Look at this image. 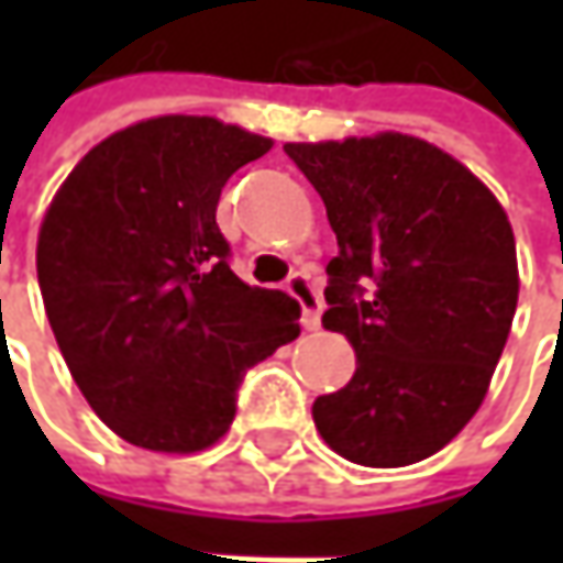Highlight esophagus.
I'll return each mask as SVG.
<instances>
[{"instance_id":"34e87169","label":"esophagus","mask_w":563,"mask_h":563,"mask_svg":"<svg viewBox=\"0 0 563 563\" xmlns=\"http://www.w3.org/2000/svg\"><path fill=\"white\" fill-rule=\"evenodd\" d=\"M285 291L291 294L294 300H297V307H300V322H303V329H319V319H322V297L316 291V285L307 278V275H291L288 278V285H285Z\"/></svg>"}]
</instances>
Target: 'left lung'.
<instances>
[{
	"instance_id": "1",
	"label": "left lung",
	"mask_w": 563,
	"mask_h": 563,
	"mask_svg": "<svg viewBox=\"0 0 563 563\" xmlns=\"http://www.w3.org/2000/svg\"><path fill=\"white\" fill-rule=\"evenodd\" d=\"M338 238L322 325L357 373L313 400L325 444L363 466L442 451L486 398L517 310V247L501 203L439 146L376 134L285 143Z\"/></svg>"
}]
</instances>
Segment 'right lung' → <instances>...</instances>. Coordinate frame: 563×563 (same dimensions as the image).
<instances>
[{"mask_svg": "<svg viewBox=\"0 0 563 563\" xmlns=\"http://www.w3.org/2000/svg\"><path fill=\"white\" fill-rule=\"evenodd\" d=\"M272 141L200 115L131 124L58 187L36 278L58 351L124 442L190 454L219 442L244 373L300 335L288 294L231 272L225 181Z\"/></svg>", "mask_w": 563, "mask_h": 563, "instance_id": "1", "label": "right lung"}]
</instances>
